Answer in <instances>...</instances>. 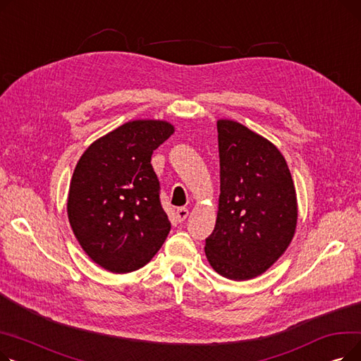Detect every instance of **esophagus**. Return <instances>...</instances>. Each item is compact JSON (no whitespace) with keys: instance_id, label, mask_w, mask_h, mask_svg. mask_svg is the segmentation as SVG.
<instances>
[{"instance_id":"1","label":"esophagus","mask_w":361,"mask_h":361,"mask_svg":"<svg viewBox=\"0 0 361 361\" xmlns=\"http://www.w3.org/2000/svg\"><path fill=\"white\" fill-rule=\"evenodd\" d=\"M176 216H177V219H178L180 222L184 221V219L188 216V209H187V207H178L177 212H176Z\"/></svg>"}]
</instances>
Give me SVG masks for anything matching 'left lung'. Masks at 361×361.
<instances>
[{
    "instance_id": "1",
    "label": "left lung",
    "mask_w": 361,
    "mask_h": 361,
    "mask_svg": "<svg viewBox=\"0 0 361 361\" xmlns=\"http://www.w3.org/2000/svg\"><path fill=\"white\" fill-rule=\"evenodd\" d=\"M221 193L204 253L219 275L253 279L286 253L295 234V187L279 149L233 120H218Z\"/></svg>"
}]
</instances>
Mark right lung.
Here are the masks:
<instances>
[{
    "label": "right lung",
    "instance_id": "add662e5",
    "mask_svg": "<svg viewBox=\"0 0 361 361\" xmlns=\"http://www.w3.org/2000/svg\"><path fill=\"white\" fill-rule=\"evenodd\" d=\"M174 131L162 120L128 121L94 140L74 168L68 222L85 253L112 274L143 268L171 230L150 158Z\"/></svg>",
    "mask_w": 361,
    "mask_h": 361
}]
</instances>
